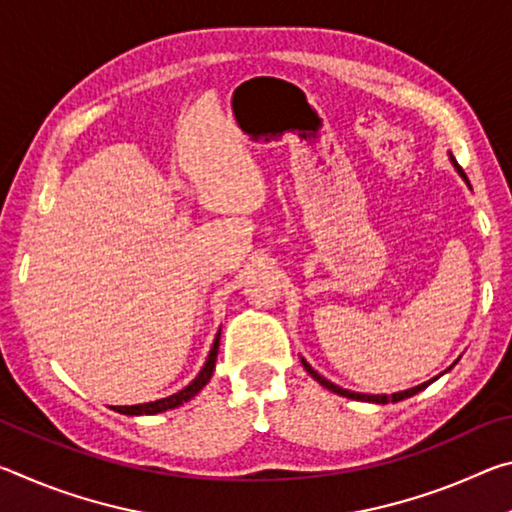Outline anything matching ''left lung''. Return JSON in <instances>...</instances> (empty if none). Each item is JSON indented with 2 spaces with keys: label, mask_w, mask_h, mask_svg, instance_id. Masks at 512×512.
Wrapping results in <instances>:
<instances>
[{
  "label": "left lung",
  "mask_w": 512,
  "mask_h": 512,
  "mask_svg": "<svg viewBox=\"0 0 512 512\" xmlns=\"http://www.w3.org/2000/svg\"><path fill=\"white\" fill-rule=\"evenodd\" d=\"M449 155V162L454 164V169L458 171V176H461L465 183H467V187H470V180H467V176L463 173V169L458 167L456 164V160H454V155L452 153H447ZM300 361H302V366H305V370L309 372L311 377H314L320 386L323 388H327V391H332V393H336V395H341V397H348V400H357V402H370V404H395V402H402V400H406V397H413L415 393H420V391H424V388H427L429 384H433V381H436L438 377H433V379H429V381H424V384H420V386H415V388H409V391H400V393H393V395H368V393H354V391H348V388H341V386H336V384H332V381L329 379H325L323 375H318V372L309 366V363L300 357ZM456 363V361H454ZM452 363V366H454ZM452 366H449L447 370H452ZM445 370V372H447Z\"/></svg>",
  "instance_id": "left-lung-1"
}]
</instances>
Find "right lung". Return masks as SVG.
Wrapping results in <instances>:
<instances>
[{
  "label": "right lung",
  "instance_id": "add662e5",
  "mask_svg": "<svg viewBox=\"0 0 512 512\" xmlns=\"http://www.w3.org/2000/svg\"><path fill=\"white\" fill-rule=\"evenodd\" d=\"M219 341H221V329H219V332H216V339L212 343L210 354H207L205 366L201 368V372H198V375L192 381H189V384L183 388V391L173 393L169 397H162V400L146 402V404L115 406V411L117 413H124V415H155V413H164V411L178 409V406H183L185 402L192 400V397H196L207 386V381L212 379V372H214V366H216V354H219Z\"/></svg>",
  "mask_w": 512,
  "mask_h": 512
}]
</instances>
